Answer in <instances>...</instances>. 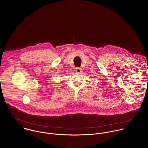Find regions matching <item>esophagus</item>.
I'll use <instances>...</instances> for the list:
<instances>
[{
    "label": "esophagus",
    "mask_w": 148,
    "mask_h": 148,
    "mask_svg": "<svg viewBox=\"0 0 148 148\" xmlns=\"http://www.w3.org/2000/svg\"><path fill=\"white\" fill-rule=\"evenodd\" d=\"M81 71H82V69H81L80 68L77 67V68H76V72H77V73H80Z\"/></svg>",
    "instance_id": "esophagus-1"
}]
</instances>
